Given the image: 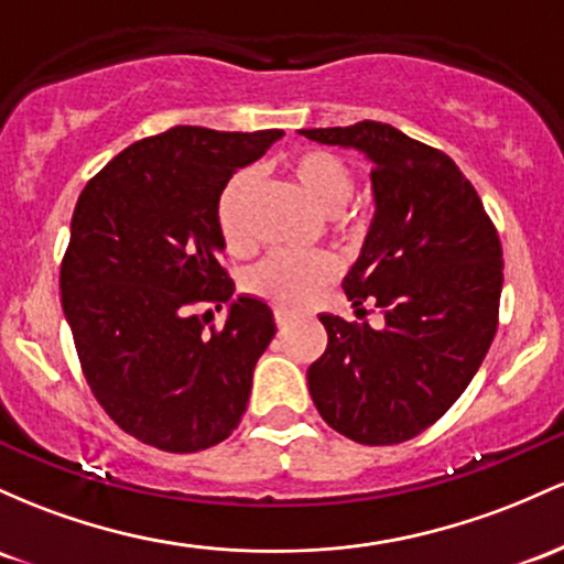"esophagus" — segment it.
Returning a JSON list of instances; mask_svg holds the SVG:
<instances>
[{
	"mask_svg": "<svg viewBox=\"0 0 564 564\" xmlns=\"http://www.w3.org/2000/svg\"><path fill=\"white\" fill-rule=\"evenodd\" d=\"M292 318H294L292 313L283 311V307H275V324H278V329H286V326L292 324Z\"/></svg>",
	"mask_w": 564,
	"mask_h": 564,
	"instance_id": "esophagus-1",
	"label": "esophagus"
}]
</instances>
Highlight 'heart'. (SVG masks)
<instances>
[{
    "label": "heart",
    "instance_id": "b5f03b06",
    "mask_svg": "<svg viewBox=\"0 0 564 564\" xmlns=\"http://www.w3.org/2000/svg\"><path fill=\"white\" fill-rule=\"evenodd\" d=\"M289 173L294 176L296 187L305 192L307 200L326 216L343 212L356 187L348 163L324 150L296 152L289 160ZM253 187H257L253 171H238L221 187L219 200H216V227H219L221 243L230 251H243L249 246L246 214H249ZM334 272H337V264L324 253L294 257V253L275 251L249 270L246 289L278 307H305L315 292L332 281Z\"/></svg>",
    "mask_w": 564,
    "mask_h": 564
}]
</instances>
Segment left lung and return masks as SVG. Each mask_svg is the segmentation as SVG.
<instances>
[{
	"label": "left lung",
	"mask_w": 564,
	"mask_h": 564,
	"mask_svg": "<svg viewBox=\"0 0 564 564\" xmlns=\"http://www.w3.org/2000/svg\"><path fill=\"white\" fill-rule=\"evenodd\" d=\"M372 163L375 214L343 289L386 324L321 313L307 369L315 410L358 444H399L436 423L474 380L498 329L503 251L460 169L386 122L300 131ZM364 311V307H361Z\"/></svg>",
	"instance_id": "obj_1"
}]
</instances>
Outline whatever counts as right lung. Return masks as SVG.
I'll return each mask as SVG.
<instances>
[{
    "instance_id": "right-lung-1",
    "label": "right lung",
    "mask_w": 564,
    "mask_h": 564,
    "mask_svg": "<svg viewBox=\"0 0 564 564\" xmlns=\"http://www.w3.org/2000/svg\"><path fill=\"white\" fill-rule=\"evenodd\" d=\"M283 131L197 126L135 141L93 176L72 216L61 302L98 404L139 442L197 453L238 429L275 318L221 268L216 200ZM228 302L206 333L197 304Z\"/></svg>"
}]
</instances>
